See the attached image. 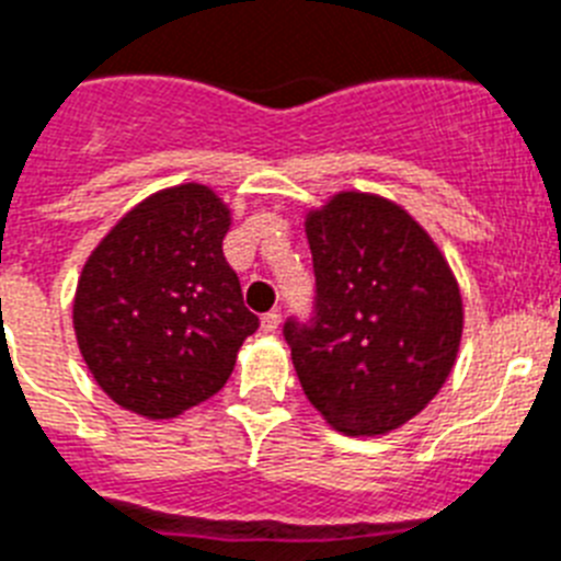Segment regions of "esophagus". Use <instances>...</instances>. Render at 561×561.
Masks as SVG:
<instances>
[{
	"mask_svg": "<svg viewBox=\"0 0 561 561\" xmlns=\"http://www.w3.org/2000/svg\"><path fill=\"white\" fill-rule=\"evenodd\" d=\"M279 322H282L279 310H267L265 317H262V331L273 333V331H276V328H279Z\"/></svg>",
	"mask_w": 561,
	"mask_h": 561,
	"instance_id": "34e87169",
	"label": "esophagus"
}]
</instances>
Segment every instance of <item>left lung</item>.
I'll return each instance as SVG.
<instances>
[{
	"mask_svg": "<svg viewBox=\"0 0 561 561\" xmlns=\"http://www.w3.org/2000/svg\"><path fill=\"white\" fill-rule=\"evenodd\" d=\"M317 296L282 328L310 404L347 436H379L431 402L459 351L462 296L399 205L339 193L308 216Z\"/></svg>",
	"mask_w": 561,
	"mask_h": 561,
	"instance_id": "1",
	"label": "left lung"
}]
</instances>
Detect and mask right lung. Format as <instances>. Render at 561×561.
Returning a JSON list of instances; mask_svg holds the SVG:
<instances>
[{"label": "right lung", "instance_id": "right-lung-1", "mask_svg": "<svg viewBox=\"0 0 561 561\" xmlns=\"http://www.w3.org/2000/svg\"><path fill=\"white\" fill-rule=\"evenodd\" d=\"M230 214L205 185L136 205L79 276L73 328L84 365L122 408L171 419L222 390L259 328L222 253Z\"/></svg>", "mask_w": 561, "mask_h": 561}]
</instances>
